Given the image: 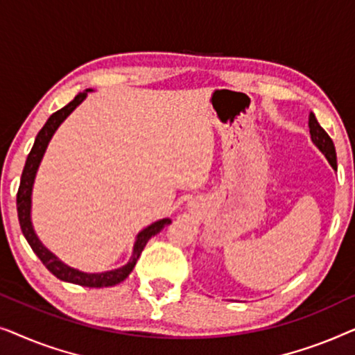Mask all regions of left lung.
Listing matches in <instances>:
<instances>
[{"mask_svg": "<svg viewBox=\"0 0 355 355\" xmlns=\"http://www.w3.org/2000/svg\"><path fill=\"white\" fill-rule=\"evenodd\" d=\"M309 128H310V135H312L313 144L322 150V153L328 158L329 164H331L333 169L338 168L336 164V150H334V144L329 135L324 132V129L318 124V121L315 119L313 113H310L309 118Z\"/></svg>", "mask_w": 355, "mask_h": 355, "instance_id": "8db88e82", "label": "left lung"}]
</instances>
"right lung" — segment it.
Wrapping results in <instances>:
<instances>
[{"mask_svg":"<svg viewBox=\"0 0 355 355\" xmlns=\"http://www.w3.org/2000/svg\"><path fill=\"white\" fill-rule=\"evenodd\" d=\"M87 92H82V94L76 95V98L67 103L64 108L58 110L56 113H53L45 125L40 129V132L37 134L35 137V144L28 153L26 166H24L22 176H21V186H19L17 191V216H19V225H21L22 234L26 237L28 245L32 247V250L35 252L38 259L42 260V263L46 266L48 270L51 271L53 275L56 276L58 279L66 281V283H72V284H79V286H87V288H108V286H114L119 284L121 281H124L128 278L130 271L137 263L140 254H142L144 247L147 245L148 239L155 234H158L159 231L163 230L164 226L169 225L171 220L169 218H164V220H159L153 225H150L148 227H145L142 232H139L137 241L134 244V252L130 260L128 261V265L121 266L118 270H111V271H105V273H82L79 270L71 268L62 263L61 260H58L55 255L51 254L50 250L45 249L38 237L35 236V231L32 227V221H31V196H32V186H33V179H35L38 164H40L43 153H45L46 145L50 142V139L55 134V130L60 128V124L64 121L67 116H69L72 111L76 110L77 105L82 103V100L87 96Z\"/></svg>","mask_w":355,"mask_h":355,"instance_id":"1","label":"right lung"}]
</instances>
